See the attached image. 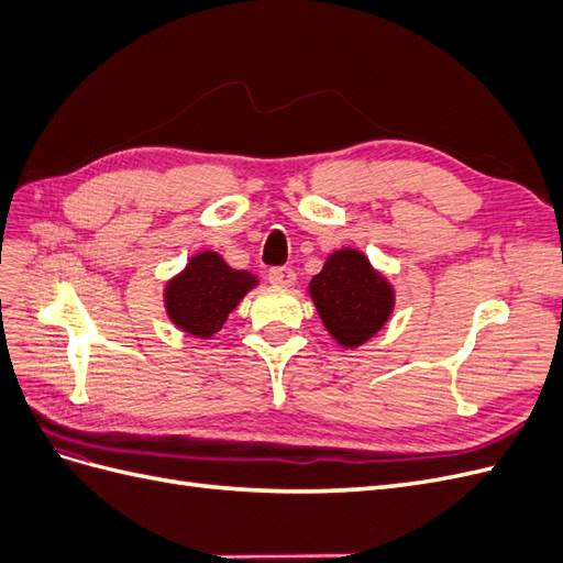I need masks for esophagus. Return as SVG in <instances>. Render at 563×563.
<instances>
[{
    "mask_svg": "<svg viewBox=\"0 0 563 563\" xmlns=\"http://www.w3.org/2000/svg\"><path fill=\"white\" fill-rule=\"evenodd\" d=\"M267 279H269L272 286L288 288V286L296 284V272L291 267H272L267 272Z\"/></svg>",
    "mask_w": 563,
    "mask_h": 563,
    "instance_id": "1",
    "label": "esophagus"
}]
</instances>
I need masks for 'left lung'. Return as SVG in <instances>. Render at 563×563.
Listing matches in <instances>:
<instances>
[{
	"label": "left lung",
	"instance_id": "8db88e82",
	"mask_svg": "<svg viewBox=\"0 0 563 563\" xmlns=\"http://www.w3.org/2000/svg\"><path fill=\"white\" fill-rule=\"evenodd\" d=\"M310 296L327 331L343 347H360L395 310V288L356 249L333 251L310 282Z\"/></svg>",
	"mask_w": 563,
	"mask_h": 563
}]
</instances>
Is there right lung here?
<instances>
[{"instance_id":"obj_1","label":"right lung","mask_w":563,"mask_h":563,"mask_svg":"<svg viewBox=\"0 0 563 563\" xmlns=\"http://www.w3.org/2000/svg\"><path fill=\"white\" fill-rule=\"evenodd\" d=\"M258 286L251 272L230 267L223 255L201 251L164 288L166 314L185 333L211 338L223 329L240 300Z\"/></svg>"}]
</instances>
